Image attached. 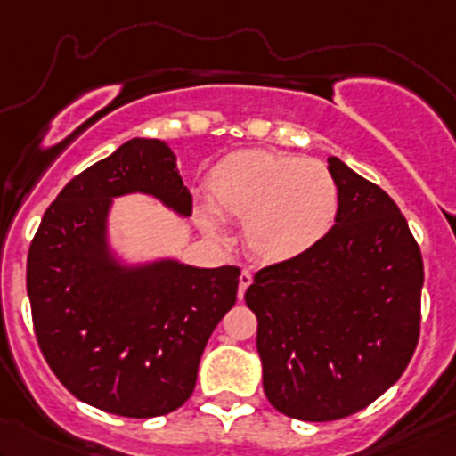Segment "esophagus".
<instances>
[{
	"label": "esophagus",
	"instance_id": "esophagus-1",
	"mask_svg": "<svg viewBox=\"0 0 456 456\" xmlns=\"http://www.w3.org/2000/svg\"><path fill=\"white\" fill-rule=\"evenodd\" d=\"M251 283H253V274L248 273V270H242V273H240V283H238V298L244 297V292H247V288Z\"/></svg>",
	"mask_w": 456,
	"mask_h": 456
}]
</instances>
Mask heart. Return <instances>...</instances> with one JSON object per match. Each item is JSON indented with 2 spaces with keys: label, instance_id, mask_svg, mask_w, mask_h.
Instances as JSON below:
<instances>
[{
  "label": "heart",
  "instance_id": "obj_1",
  "mask_svg": "<svg viewBox=\"0 0 456 456\" xmlns=\"http://www.w3.org/2000/svg\"><path fill=\"white\" fill-rule=\"evenodd\" d=\"M209 203L220 218L244 223V240L262 262L298 257L329 233L338 214V183L324 164L270 151L223 158L208 179ZM203 229L223 240L212 209L199 214Z\"/></svg>",
  "mask_w": 456,
  "mask_h": 456
}]
</instances>
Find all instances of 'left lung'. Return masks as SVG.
I'll return each mask as SVG.
<instances>
[{"label":"left lung","instance_id":"left-lung-1","mask_svg":"<svg viewBox=\"0 0 456 456\" xmlns=\"http://www.w3.org/2000/svg\"><path fill=\"white\" fill-rule=\"evenodd\" d=\"M333 229L298 257L257 270L244 301L257 316L264 392L305 422L342 419L398 381L419 339L424 264L398 205L329 158Z\"/></svg>","mask_w":456,"mask_h":456}]
</instances>
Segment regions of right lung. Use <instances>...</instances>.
<instances>
[{
	"label": "right lung",
	"instance_id": "right-lung-1",
	"mask_svg": "<svg viewBox=\"0 0 456 456\" xmlns=\"http://www.w3.org/2000/svg\"><path fill=\"white\" fill-rule=\"evenodd\" d=\"M127 192L153 194L183 216L192 209L171 149L129 140L60 190L29 244L25 283L58 381L102 411L155 418L192 394L205 344L236 303L240 268L118 266L106 216L112 197Z\"/></svg>",
	"mask_w": 456,
	"mask_h": 456
}]
</instances>
